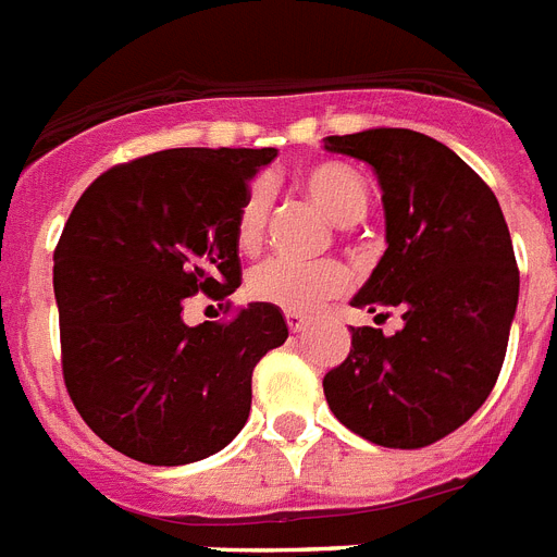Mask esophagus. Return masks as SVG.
Returning a JSON list of instances; mask_svg holds the SVG:
<instances>
[{"mask_svg":"<svg viewBox=\"0 0 557 557\" xmlns=\"http://www.w3.org/2000/svg\"><path fill=\"white\" fill-rule=\"evenodd\" d=\"M284 319H287V327L293 330V333H301V330L307 327V315H305V312L287 310V312H284Z\"/></svg>","mask_w":557,"mask_h":557,"instance_id":"1","label":"esophagus"}]
</instances>
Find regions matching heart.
<instances>
[{
    "instance_id": "1",
    "label": "heart",
    "mask_w": 557,
    "mask_h": 557,
    "mask_svg": "<svg viewBox=\"0 0 557 557\" xmlns=\"http://www.w3.org/2000/svg\"><path fill=\"white\" fill-rule=\"evenodd\" d=\"M301 187L335 224H356L364 219L370 207V190L364 178L356 170L338 162L312 164L301 173ZM270 215V190L264 182L250 185L236 213V245L238 250L252 252L264 238ZM350 282V273L342 261H293L270 259L250 273L252 298L282 307V310H312V307L330 296H338Z\"/></svg>"
}]
</instances>
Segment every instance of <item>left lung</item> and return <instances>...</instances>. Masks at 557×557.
<instances>
[{
	"label": "left lung",
	"mask_w": 557,
	"mask_h": 557,
	"mask_svg": "<svg viewBox=\"0 0 557 557\" xmlns=\"http://www.w3.org/2000/svg\"><path fill=\"white\" fill-rule=\"evenodd\" d=\"M324 150L367 162L381 185L387 250L350 305L404 327H352L324 375L333 416L393 449L435 444L470 421L498 381L518 307V264L495 193L424 133L372 127Z\"/></svg>",
	"instance_id": "left-lung-1"
}]
</instances>
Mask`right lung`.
<instances>
[{
  "mask_svg": "<svg viewBox=\"0 0 557 557\" xmlns=\"http://www.w3.org/2000/svg\"><path fill=\"white\" fill-rule=\"evenodd\" d=\"M275 147H176L116 164L82 193L53 252L64 387L127 458L178 467L219 453L250 416L252 367L287 321L252 301L185 324L196 293L242 282L236 213Z\"/></svg>",
  "mask_w": 557,
  "mask_h": 557,
  "instance_id": "obj_1",
  "label": "right lung"
}]
</instances>
